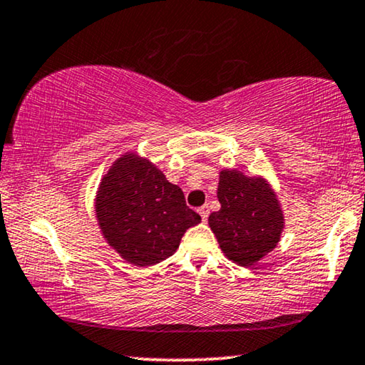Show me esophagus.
I'll list each match as a JSON object with an SVG mask.
<instances>
[{
    "instance_id": "1",
    "label": "esophagus",
    "mask_w": 365,
    "mask_h": 365,
    "mask_svg": "<svg viewBox=\"0 0 365 365\" xmlns=\"http://www.w3.org/2000/svg\"><path fill=\"white\" fill-rule=\"evenodd\" d=\"M198 213H200V216H201V220L206 221V220H208V215H210V206H208V205H203V206H201V208L198 210Z\"/></svg>"
}]
</instances>
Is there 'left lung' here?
Returning a JSON list of instances; mask_svg holds the SVG:
<instances>
[{
  "instance_id": "1",
  "label": "left lung",
  "mask_w": 365,
  "mask_h": 365,
  "mask_svg": "<svg viewBox=\"0 0 365 365\" xmlns=\"http://www.w3.org/2000/svg\"><path fill=\"white\" fill-rule=\"evenodd\" d=\"M217 200L221 210L210 215L208 225L227 259L247 267L277 246L284 230V215L277 195L264 178L230 168L221 170Z\"/></svg>"
}]
</instances>
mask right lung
Returning a JSON list of instances; mask_svg holds the SVG:
<instances>
[{
  "label": "right lung",
  "instance_id": "obj_1",
  "mask_svg": "<svg viewBox=\"0 0 365 365\" xmlns=\"http://www.w3.org/2000/svg\"><path fill=\"white\" fill-rule=\"evenodd\" d=\"M95 208L106 242L139 267L170 257L185 231L201 221L180 187L135 154L119 157L103 177Z\"/></svg>",
  "mask_w": 365,
  "mask_h": 365
}]
</instances>
